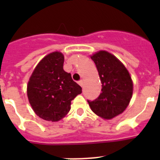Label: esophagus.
I'll use <instances>...</instances> for the list:
<instances>
[{
  "mask_svg": "<svg viewBox=\"0 0 160 160\" xmlns=\"http://www.w3.org/2000/svg\"><path fill=\"white\" fill-rule=\"evenodd\" d=\"M79 84H80V87H82V88H83V84H84V82H83V80H80V81L79 82Z\"/></svg>",
  "mask_w": 160,
  "mask_h": 160,
  "instance_id": "1",
  "label": "esophagus"
}]
</instances>
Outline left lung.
Segmentation results:
<instances>
[{
	"instance_id": "obj_1",
	"label": "left lung",
	"mask_w": 160,
	"mask_h": 160,
	"mask_svg": "<svg viewBox=\"0 0 160 160\" xmlns=\"http://www.w3.org/2000/svg\"><path fill=\"white\" fill-rule=\"evenodd\" d=\"M102 83L101 93L95 101H88L92 111L104 120L122 114L129 104L133 82L129 72L116 56L105 50L90 56Z\"/></svg>"
}]
</instances>
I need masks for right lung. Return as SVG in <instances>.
I'll return each mask as SVG.
<instances>
[{
	"mask_svg": "<svg viewBox=\"0 0 160 160\" xmlns=\"http://www.w3.org/2000/svg\"><path fill=\"white\" fill-rule=\"evenodd\" d=\"M64 56L55 51L34 69L27 84V96L34 112L43 120L59 122L70 110L71 101L82 88L63 70Z\"/></svg>",
	"mask_w": 160,
	"mask_h": 160,
	"instance_id": "add662e5",
	"label": "right lung"
}]
</instances>
